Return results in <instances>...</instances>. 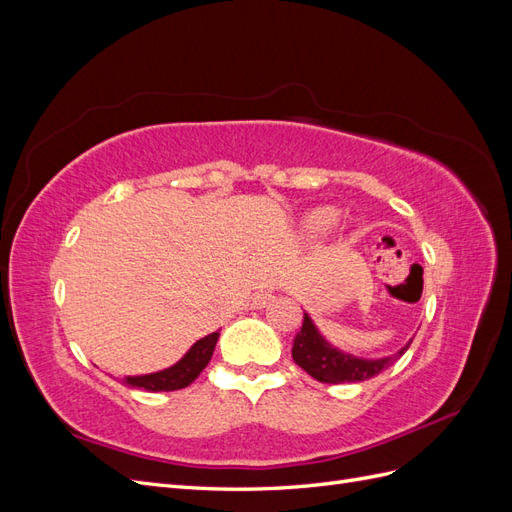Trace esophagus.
<instances>
[{
	"label": "esophagus",
	"instance_id": "obj_1",
	"mask_svg": "<svg viewBox=\"0 0 512 512\" xmlns=\"http://www.w3.org/2000/svg\"><path fill=\"white\" fill-rule=\"evenodd\" d=\"M271 301H273V290H260V292L254 294L252 305H254L256 309H262V307H267Z\"/></svg>",
	"mask_w": 512,
	"mask_h": 512
}]
</instances>
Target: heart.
Wrapping results in <instances>:
<instances>
[{"mask_svg": "<svg viewBox=\"0 0 512 512\" xmlns=\"http://www.w3.org/2000/svg\"><path fill=\"white\" fill-rule=\"evenodd\" d=\"M339 222V213L333 207H318L309 211L303 220V232L309 239L329 237Z\"/></svg>", "mask_w": 512, "mask_h": 512, "instance_id": "obj_1", "label": "heart"}]
</instances>
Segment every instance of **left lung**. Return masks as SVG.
Instances as JSON below:
<instances>
[{"instance_id": "obj_1", "label": "left lung", "mask_w": 512, "mask_h": 512, "mask_svg": "<svg viewBox=\"0 0 512 512\" xmlns=\"http://www.w3.org/2000/svg\"><path fill=\"white\" fill-rule=\"evenodd\" d=\"M412 344L410 342L397 350L391 356H382V359H363V356H354L329 344L318 331L314 320L309 314H303V327L294 337L292 344V359L301 369H305L309 376L316 378L324 384H342V382H363L378 376L380 371L391 367L401 354H404Z\"/></svg>"}]
</instances>
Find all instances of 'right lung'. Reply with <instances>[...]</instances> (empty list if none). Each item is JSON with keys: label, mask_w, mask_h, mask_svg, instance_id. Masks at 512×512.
Listing matches in <instances>:
<instances>
[{"label": "right lung", "mask_w": 512, "mask_h": 512, "mask_svg": "<svg viewBox=\"0 0 512 512\" xmlns=\"http://www.w3.org/2000/svg\"><path fill=\"white\" fill-rule=\"evenodd\" d=\"M218 337L220 333H209L207 337L198 339V342L185 352L181 359L170 365L162 371H153V374H145V376H126L123 382L128 386H136V389H145V391H179L185 389V386H190L200 371H203L215 350V344H218Z\"/></svg>", "instance_id": "add662e5"}]
</instances>
